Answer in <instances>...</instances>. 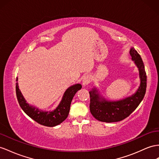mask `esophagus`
Returning a JSON list of instances; mask_svg holds the SVG:
<instances>
[{"label": "esophagus", "instance_id": "1", "mask_svg": "<svg viewBox=\"0 0 159 159\" xmlns=\"http://www.w3.org/2000/svg\"><path fill=\"white\" fill-rule=\"evenodd\" d=\"M92 81V76L91 75H87L84 77L83 80V85L84 87L89 84Z\"/></svg>", "mask_w": 159, "mask_h": 159}]
</instances>
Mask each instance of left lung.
Wrapping results in <instances>:
<instances>
[{
  "mask_svg": "<svg viewBox=\"0 0 159 159\" xmlns=\"http://www.w3.org/2000/svg\"><path fill=\"white\" fill-rule=\"evenodd\" d=\"M129 54L139 71L140 86L131 96L117 101L105 99L97 88H93L89 91V107L91 114L97 120L107 123L123 120L135 110L144 98L146 90V74L143 61L134 48H130Z\"/></svg>",
  "mask_w": 159,
  "mask_h": 159,
  "instance_id": "left-lung-1",
  "label": "left lung"
}]
</instances>
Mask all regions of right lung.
I'll use <instances>...</instances> for the list:
<instances>
[{"label":"right lung","instance_id":"right-lung-1","mask_svg":"<svg viewBox=\"0 0 159 159\" xmlns=\"http://www.w3.org/2000/svg\"><path fill=\"white\" fill-rule=\"evenodd\" d=\"M18 78L16 79V95L20 107L26 114L38 124L48 127H54L62 123L67 118L70 111L72 100L76 93L82 88L80 84H73L64 92L62 100L55 109L52 111H43L27 103L19 89Z\"/></svg>","mask_w":159,"mask_h":159}]
</instances>
